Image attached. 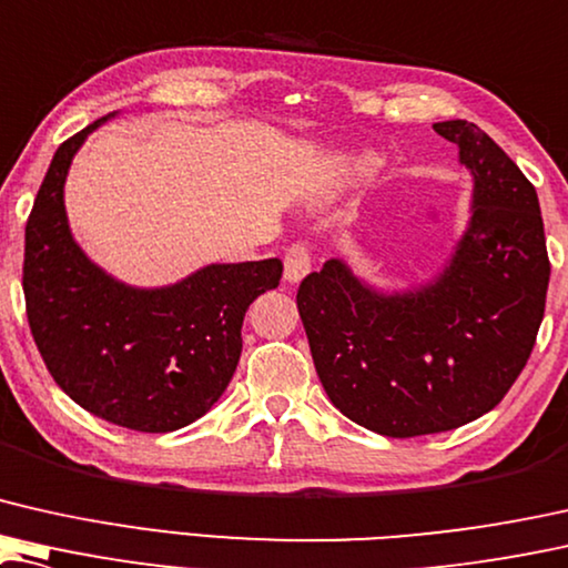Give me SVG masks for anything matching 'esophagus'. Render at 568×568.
<instances>
[{"label": "esophagus", "mask_w": 568, "mask_h": 568, "mask_svg": "<svg viewBox=\"0 0 568 568\" xmlns=\"http://www.w3.org/2000/svg\"><path fill=\"white\" fill-rule=\"evenodd\" d=\"M310 268H312V256H310L307 245H302V243L292 245V248L286 251V256H284V278H286V282H290V284L302 282V278L310 274Z\"/></svg>", "instance_id": "obj_1"}]
</instances>
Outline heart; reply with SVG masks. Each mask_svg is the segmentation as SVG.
<instances>
[{
	"mask_svg": "<svg viewBox=\"0 0 568 568\" xmlns=\"http://www.w3.org/2000/svg\"><path fill=\"white\" fill-rule=\"evenodd\" d=\"M374 163H376L374 153L368 151L333 155L323 171V179H320V192L323 194L341 192L343 186H348L353 182H358V179H364L366 174H372Z\"/></svg>",
	"mask_w": 568,
	"mask_h": 568,
	"instance_id": "heart-1",
	"label": "heart"
}]
</instances>
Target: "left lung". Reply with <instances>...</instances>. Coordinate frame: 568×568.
<instances>
[{
    "instance_id": "left-lung-1",
    "label": "left lung",
    "mask_w": 568,
    "mask_h": 568,
    "mask_svg": "<svg viewBox=\"0 0 568 568\" xmlns=\"http://www.w3.org/2000/svg\"><path fill=\"white\" fill-rule=\"evenodd\" d=\"M474 179L471 217L430 282L386 292L341 258L300 284L327 397L389 438L462 427L495 409L528 364L550 264L536 186L466 120L435 122Z\"/></svg>"
}]
</instances>
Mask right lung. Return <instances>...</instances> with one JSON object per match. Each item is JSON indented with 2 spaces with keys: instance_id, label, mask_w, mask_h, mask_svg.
<instances>
[{
  "instance_id": "add662e5",
  "label": "right lung",
  "mask_w": 568,
  "mask_h": 568,
  "mask_svg": "<svg viewBox=\"0 0 568 568\" xmlns=\"http://www.w3.org/2000/svg\"><path fill=\"white\" fill-rule=\"evenodd\" d=\"M106 118L55 151L24 225L22 290L32 338L55 384L102 420L169 433L223 397L243 351L251 302L282 261L210 264L166 286H130L73 241L63 186L73 155Z\"/></svg>"
}]
</instances>
